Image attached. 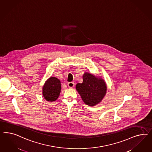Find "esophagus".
Instances as JSON below:
<instances>
[{
    "instance_id": "obj_1",
    "label": "esophagus",
    "mask_w": 152,
    "mask_h": 152,
    "mask_svg": "<svg viewBox=\"0 0 152 152\" xmlns=\"http://www.w3.org/2000/svg\"><path fill=\"white\" fill-rule=\"evenodd\" d=\"M67 85H68V86H69V88H73L74 87V86H75V83H72V82H70V83H68Z\"/></svg>"
}]
</instances>
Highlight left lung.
<instances>
[{
  "mask_svg": "<svg viewBox=\"0 0 152 152\" xmlns=\"http://www.w3.org/2000/svg\"><path fill=\"white\" fill-rule=\"evenodd\" d=\"M76 88L83 101L88 106L99 104L106 94V86L104 81L87 72L83 75V83H78Z\"/></svg>",
  "mask_w": 152,
  "mask_h": 152,
  "instance_id": "1",
  "label": "left lung"
}]
</instances>
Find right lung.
<instances>
[{
  "mask_svg": "<svg viewBox=\"0 0 152 152\" xmlns=\"http://www.w3.org/2000/svg\"><path fill=\"white\" fill-rule=\"evenodd\" d=\"M61 88L60 80L55 77H51L43 87V95L47 101H55L60 95Z\"/></svg>",
  "mask_w": 152,
  "mask_h": 152,
  "instance_id": "add662e5",
  "label": "right lung"
}]
</instances>
